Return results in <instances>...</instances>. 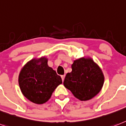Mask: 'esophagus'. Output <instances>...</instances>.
I'll use <instances>...</instances> for the list:
<instances>
[{
  "instance_id": "esophagus-1",
  "label": "esophagus",
  "mask_w": 126,
  "mask_h": 126,
  "mask_svg": "<svg viewBox=\"0 0 126 126\" xmlns=\"http://www.w3.org/2000/svg\"><path fill=\"white\" fill-rule=\"evenodd\" d=\"M65 75H61V78H62V81H64V78H65Z\"/></svg>"
}]
</instances>
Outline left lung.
<instances>
[{
    "mask_svg": "<svg viewBox=\"0 0 126 126\" xmlns=\"http://www.w3.org/2000/svg\"><path fill=\"white\" fill-rule=\"evenodd\" d=\"M64 86L82 101L88 100L98 94L102 88L104 77L101 69L91 59H79L71 65Z\"/></svg>",
    "mask_w": 126,
    "mask_h": 126,
    "instance_id": "1",
    "label": "left lung"
}]
</instances>
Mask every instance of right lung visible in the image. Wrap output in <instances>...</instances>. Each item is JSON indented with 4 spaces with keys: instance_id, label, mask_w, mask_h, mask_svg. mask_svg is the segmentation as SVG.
Listing matches in <instances>:
<instances>
[{
    "instance_id": "1",
    "label": "right lung",
    "mask_w": 126,
    "mask_h": 126,
    "mask_svg": "<svg viewBox=\"0 0 126 126\" xmlns=\"http://www.w3.org/2000/svg\"><path fill=\"white\" fill-rule=\"evenodd\" d=\"M62 83L61 77L49 67L45 57L28 62L18 77V84L24 96L37 104L47 101L54 90Z\"/></svg>"
}]
</instances>
